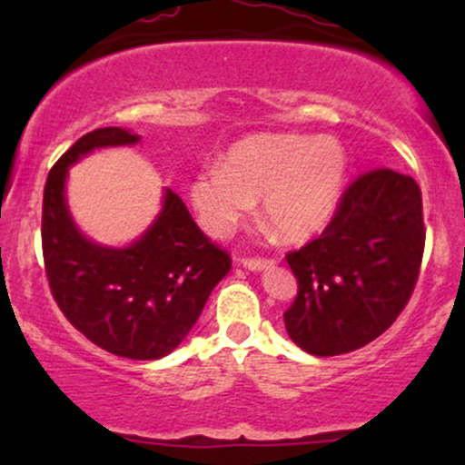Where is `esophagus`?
<instances>
[{
  "mask_svg": "<svg viewBox=\"0 0 465 465\" xmlns=\"http://www.w3.org/2000/svg\"><path fill=\"white\" fill-rule=\"evenodd\" d=\"M240 264H242L244 269L255 271V273H258V271L271 269V266H273L275 262H273V260H264V258H247V260H240Z\"/></svg>",
  "mask_w": 465,
  "mask_h": 465,
  "instance_id": "obj_1",
  "label": "esophagus"
}]
</instances>
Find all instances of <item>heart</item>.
I'll use <instances>...</instances> for the list:
<instances>
[{"label": "heart", "mask_w": 465, "mask_h": 465, "mask_svg": "<svg viewBox=\"0 0 465 465\" xmlns=\"http://www.w3.org/2000/svg\"><path fill=\"white\" fill-rule=\"evenodd\" d=\"M348 181V151L332 135L258 133L233 143L223 165L201 170L190 201L203 229L225 238L260 199V214L288 242L330 225Z\"/></svg>", "instance_id": "1"}]
</instances>
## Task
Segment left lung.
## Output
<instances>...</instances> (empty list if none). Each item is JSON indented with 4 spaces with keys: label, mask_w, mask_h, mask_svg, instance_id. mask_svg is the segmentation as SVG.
<instances>
[{
    "label": "left lung",
    "mask_w": 465,
    "mask_h": 465,
    "mask_svg": "<svg viewBox=\"0 0 465 465\" xmlns=\"http://www.w3.org/2000/svg\"><path fill=\"white\" fill-rule=\"evenodd\" d=\"M424 253L420 185L389 168L345 190L325 232L286 255L297 277L286 332L312 356L348 354L398 319Z\"/></svg>",
    "instance_id": "8db88e82"
}]
</instances>
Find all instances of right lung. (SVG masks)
<instances>
[{
    "label": "right lung",
    "instance_id": "add662e5",
    "mask_svg": "<svg viewBox=\"0 0 465 465\" xmlns=\"http://www.w3.org/2000/svg\"><path fill=\"white\" fill-rule=\"evenodd\" d=\"M140 140L120 126L80 137L47 174L41 238L52 295L67 322L111 354L157 361L194 328L232 260L168 188L159 214L131 244L111 247L80 232L67 203L69 168L100 148Z\"/></svg>",
    "mask_w": 465,
    "mask_h": 465
}]
</instances>
